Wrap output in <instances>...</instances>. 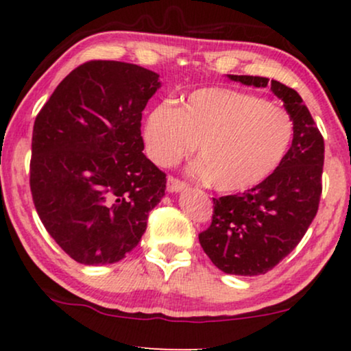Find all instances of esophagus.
Masks as SVG:
<instances>
[{"instance_id":"obj_1","label":"esophagus","mask_w":351,"mask_h":351,"mask_svg":"<svg viewBox=\"0 0 351 351\" xmlns=\"http://www.w3.org/2000/svg\"><path fill=\"white\" fill-rule=\"evenodd\" d=\"M186 186V184L184 180H180V179H177V177H174V176H169L167 177V190L171 191V193H174V191H180V190H184Z\"/></svg>"}]
</instances>
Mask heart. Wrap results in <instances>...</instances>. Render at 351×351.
<instances>
[{"label": "heart", "instance_id": "heart-1", "mask_svg": "<svg viewBox=\"0 0 351 351\" xmlns=\"http://www.w3.org/2000/svg\"><path fill=\"white\" fill-rule=\"evenodd\" d=\"M143 138L148 155L171 166L199 143L196 174L223 193L252 189L275 172L289 152L294 121L285 108L258 95L225 88L191 93L180 108L158 104Z\"/></svg>", "mask_w": 351, "mask_h": 351}]
</instances>
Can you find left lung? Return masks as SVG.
Instances as JSON below:
<instances>
[{"label":"left lung","mask_w":351,"mask_h":351,"mask_svg":"<svg viewBox=\"0 0 351 351\" xmlns=\"http://www.w3.org/2000/svg\"><path fill=\"white\" fill-rule=\"evenodd\" d=\"M228 78L256 88L268 84L262 76ZM270 86L294 121L289 152L262 184L213 198V222L198 234L210 262L230 275L254 276L275 268L300 243L319 208L324 138L297 90L276 80Z\"/></svg>","instance_id":"1"}]
</instances>
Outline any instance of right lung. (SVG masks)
Returning <instances> with one entry per match:
<instances>
[{
	"mask_svg": "<svg viewBox=\"0 0 351 351\" xmlns=\"http://www.w3.org/2000/svg\"><path fill=\"white\" fill-rule=\"evenodd\" d=\"M158 78L126 62H84L36 114L32 198L47 233L76 262L126 257L165 196L166 174L142 153L141 136Z\"/></svg>",
	"mask_w": 351,
	"mask_h": 351,
	"instance_id": "obj_1",
	"label": "right lung"
}]
</instances>
